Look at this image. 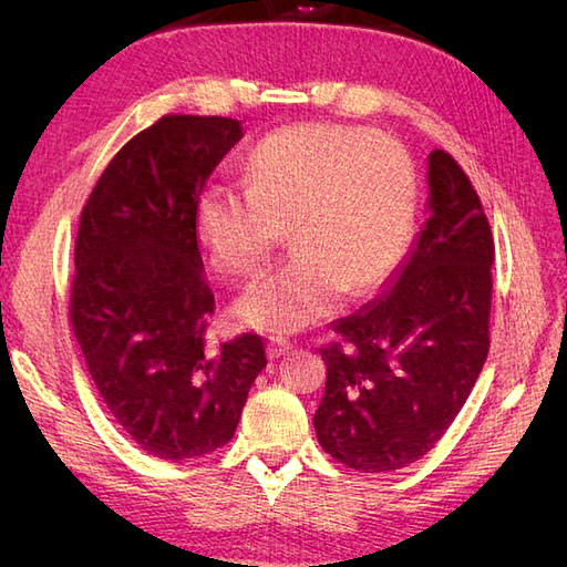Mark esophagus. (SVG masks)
Here are the masks:
<instances>
[{
	"label": "esophagus",
	"instance_id": "34e87169",
	"mask_svg": "<svg viewBox=\"0 0 567 567\" xmlns=\"http://www.w3.org/2000/svg\"><path fill=\"white\" fill-rule=\"evenodd\" d=\"M290 348H293V346H290V340L277 336V338H269V342H267V354H269V359H279V357L286 354Z\"/></svg>",
	"mask_w": 567,
	"mask_h": 567
}]
</instances>
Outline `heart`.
Returning <instances> with one entry per match:
<instances>
[{"instance_id":"obj_1","label":"heart","mask_w":567,"mask_h":567,"mask_svg":"<svg viewBox=\"0 0 567 567\" xmlns=\"http://www.w3.org/2000/svg\"><path fill=\"white\" fill-rule=\"evenodd\" d=\"M248 188L210 182L198 194V236L219 274L265 269L286 229L296 257L236 302L252 329L293 333L329 317L342 293L379 286L406 244L416 169L385 134L336 123L284 127L255 146Z\"/></svg>"}]
</instances>
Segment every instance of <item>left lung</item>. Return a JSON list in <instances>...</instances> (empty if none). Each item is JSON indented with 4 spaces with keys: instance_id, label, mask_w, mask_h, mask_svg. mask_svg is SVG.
I'll return each instance as SVG.
<instances>
[{
    "instance_id": "1",
    "label": "left lung",
    "mask_w": 567,
    "mask_h": 567,
    "mask_svg": "<svg viewBox=\"0 0 567 567\" xmlns=\"http://www.w3.org/2000/svg\"><path fill=\"white\" fill-rule=\"evenodd\" d=\"M431 217L398 281L333 323L315 414L326 454L362 473L400 471L452 425L489 352L494 236L447 151L431 153Z\"/></svg>"
}]
</instances>
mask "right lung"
<instances>
[{"label": "right lung", "mask_w": 567, "mask_h": 567, "mask_svg": "<svg viewBox=\"0 0 567 567\" xmlns=\"http://www.w3.org/2000/svg\"><path fill=\"white\" fill-rule=\"evenodd\" d=\"M238 140L234 117L163 115L115 153L80 215L73 333L117 425L158 458L225 447L267 367L257 333L208 340L196 203Z\"/></svg>", "instance_id": "right-lung-1"}]
</instances>
